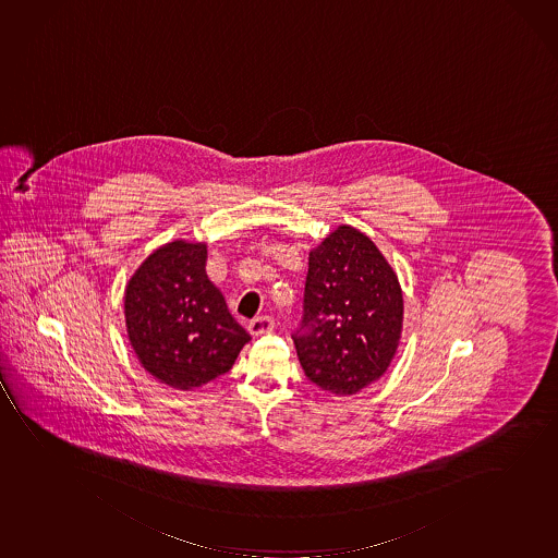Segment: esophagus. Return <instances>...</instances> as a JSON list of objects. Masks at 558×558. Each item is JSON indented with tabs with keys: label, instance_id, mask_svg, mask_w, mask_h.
<instances>
[{
	"label": "esophagus",
	"instance_id": "obj_1",
	"mask_svg": "<svg viewBox=\"0 0 558 558\" xmlns=\"http://www.w3.org/2000/svg\"><path fill=\"white\" fill-rule=\"evenodd\" d=\"M276 320L268 315H260V317L253 318L248 325V332L253 336L268 335L275 330Z\"/></svg>",
	"mask_w": 558,
	"mask_h": 558
}]
</instances>
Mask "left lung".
<instances>
[{"label":"left lung","instance_id":"obj_1","mask_svg":"<svg viewBox=\"0 0 558 558\" xmlns=\"http://www.w3.org/2000/svg\"><path fill=\"white\" fill-rule=\"evenodd\" d=\"M402 323L398 276L365 233L340 226L311 251L303 317L292 335L311 383L357 395L385 375Z\"/></svg>","mask_w":558,"mask_h":558}]
</instances>
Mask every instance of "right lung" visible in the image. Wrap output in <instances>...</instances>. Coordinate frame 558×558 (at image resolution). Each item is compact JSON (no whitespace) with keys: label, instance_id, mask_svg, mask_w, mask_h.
<instances>
[{"label":"right lung","instance_id":"1","mask_svg":"<svg viewBox=\"0 0 558 558\" xmlns=\"http://www.w3.org/2000/svg\"><path fill=\"white\" fill-rule=\"evenodd\" d=\"M125 326L138 363L178 390L228 373L251 340L206 276L205 243L183 240L156 248L131 276Z\"/></svg>","mask_w":558,"mask_h":558}]
</instances>
